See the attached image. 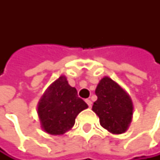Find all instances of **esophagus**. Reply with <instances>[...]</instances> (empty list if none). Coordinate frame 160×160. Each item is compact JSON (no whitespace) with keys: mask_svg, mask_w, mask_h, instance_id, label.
Segmentation results:
<instances>
[{"mask_svg":"<svg viewBox=\"0 0 160 160\" xmlns=\"http://www.w3.org/2000/svg\"><path fill=\"white\" fill-rule=\"evenodd\" d=\"M85 102H86L87 106H88L89 108H91V107H92V102H91V101H90L89 99H86V100H85Z\"/></svg>","mask_w":160,"mask_h":160,"instance_id":"esophagus-1","label":"esophagus"}]
</instances>
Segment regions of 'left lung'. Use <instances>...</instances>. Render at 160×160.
Segmentation results:
<instances>
[{"mask_svg": "<svg viewBox=\"0 0 160 160\" xmlns=\"http://www.w3.org/2000/svg\"><path fill=\"white\" fill-rule=\"evenodd\" d=\"M95 93L98 100L92 109L99 116L101 126L111 133L125 132L132 117L133 106L130 96L108 77L101 79Z\"/></svg>", "mask_w": 160, "mask_h": 160, "instance_id": "8db88e82", "label": "left lung"}]
</instances>
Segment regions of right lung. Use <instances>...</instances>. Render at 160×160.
<instances>
[{"label":"right lung","instance_id":"1","mask_svg":"<svg viewBox=\"0 0 160 160\" xmlns=\"http://www.w3.org/2000/svg\"><path fill=\"white\" fill-rule=\"evenodd\" d=\"M64 76L59 77L45 92L38 103L41 126L50 134L60 135L74 126L77 115L87 108Z\"/></svg>","mask_w":160,"mask_h":160}]
</instances>
